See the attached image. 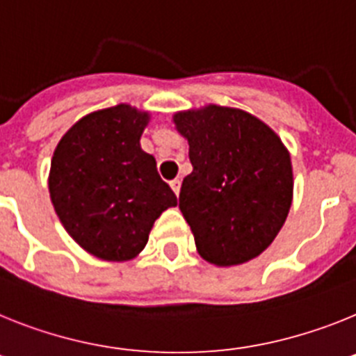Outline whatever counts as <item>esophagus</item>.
<instances>
[{
    "instance_id": "34e87169",
    "label": "esophagus",
    "mask_w": 356,
    "mask_h": 356,
    "mask_svg": "<svg viewBox=\"0 0 356 356\" xmlns=\"http://www.w3.org/2000/svg\"><path fill=\"white\" fill-rule=\"evenodd\" d=\"M170 186H172L175 195H179V191H181V181H179V179H174V181L170 182Z\"/></svg>"
}]
</instances>
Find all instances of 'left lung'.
<instances>
[{"label":"left lung","instance_id":"1","mask_svg":"<svg viewBox=\"0 0 356 356\" xmlns=\"http://www.w3.org/2000/svg\"><path fill=\"white\" fill-rule=\"evenodd\" d=\"M193 172L179 209L199 254L218 267L242 265L274 242L293 197L292 161L267 123L234 107L204 105L174 114Z\"/></svg>","mask_w":356,"mask_h":356}]
</instances>
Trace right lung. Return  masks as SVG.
Returning <instances> with one entry per match:
<instances>
[{"instance_id":"add662e5","label":"right lung","mask_w":356,"mask_h":356,"mask_svg":"<svg viewBox=\"0 0 356 356\" xmlns=\"http://www.w3.org/2000/svg\"><path fill=\"white\" fill-rule=\"evenodd\" d=\"M150 114L129 104L95 111L60 138L48 190L58 220L84 251L105 261L140 254L161 213L177 206L140 140Z\"/></svg>"}]
</instances>
